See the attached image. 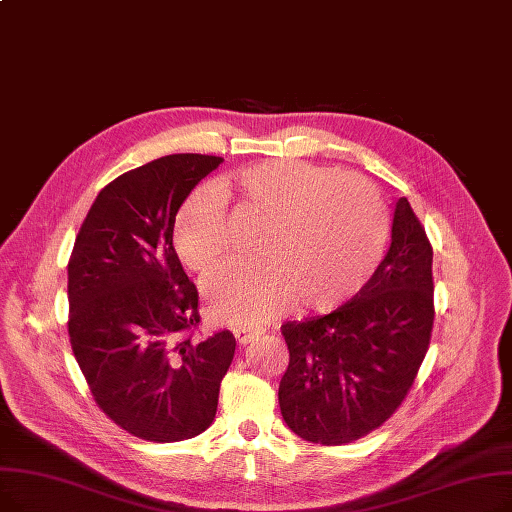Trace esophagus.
<instances>
[{
  "label": "esophagus",
  "instance_id": "34e87169",
  "mask_svg": "<svg viewBox=\"0 0 512 512\" xmlns=\"http://www.w3.org/2000/svg\"><path fill=\"white\" fill-rule=\"evenodd\" d=\"M234 337H236L238 345H247V343H251L253 339L259 337V330H253V328H234Z\"/></svg>",
  "mask_w": 512,
  "mask_h": 512
}]
</instances>
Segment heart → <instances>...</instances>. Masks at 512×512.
Masks as SVG:
<instances>
[{
	"mask_svg": "<svg viewBox=\"0 0 512 512\" xmlns=\"http://www.w3.org/2000/svg\"><path fill=\"white\" fill-rule=\"evenodd\" d=\"M232 196L268 224L259 259H234L205 280L217 322L259 326L295 299L305 309L335 307L360 291L385 253L389 217L368 180L303 161H265L186 198L173 240L190 270L205 274L228 255Z\"/></svg>",
	"mask_w": 512,
	"mask_h": 512,
	"instance_id": "b5f03b06",
	"label": "heart"
}]
</instances>
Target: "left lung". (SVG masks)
<instances>
[{"mask_svg":"<svg viewBox=\"0 0 512 512\" xmlns=\"http://www.w3.org/2000/svg\"><path fill=\"white\" fill-rule=\"evenodd\" d=\"M431 268L429 238L399 198L391 247L362 291L326 316L282 326L291 362L278 402L295 435L341 446L381 427L404 402L431 341Z\"/></svg>","mask_w":512,"mask_h":512,"instance_id":"obj_1","label":"left lung"}]
</instances>
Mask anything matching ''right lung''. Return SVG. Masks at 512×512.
I'll use <instances>...</instances> for the list:
<instances>
[{
	"mask_svg": "<svg viewBox=\"0 0 512 512\" xmlns=\"http://www.w3.org/2000/svg\"><path fill=\"white\" fill-rule=\"evenodd\" d=\"M224 161L169 154L100 190L69 261V337L102 412L154 443L211 427L236 349L230 330L180 339L201 322L173 249L175 215Z\"/></svg>",
	"mask_w": 512,
	"mask_h": 512,
	"instance_id": "add662e5",
	"label": "right lung"
}]
</instances>
